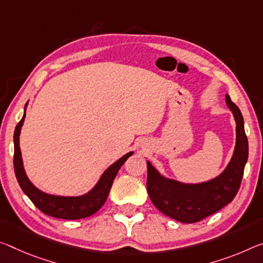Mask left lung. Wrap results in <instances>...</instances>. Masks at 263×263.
I'll list each match as a JSON object with an SVG mask.
<instances>
[{"instance_id": "obj_1", "label": "left lung", "mask_w": 263, "mask_h": 263, "mask_svg": "<svg viewBox=\"0 0 263 263\" xmlns=\"http://www.w3.org/2000/svg\"><path fill=\"white\" fill-rule=\"evenodd\" d=\"M226 103L236 123L235 148L221 174L199 184H184L158 172L147 161V192L153 205L177 221L194 223L232 202L240 189L248 159V139L241 111L226 95Z\"/></svg>"}]
</instances>
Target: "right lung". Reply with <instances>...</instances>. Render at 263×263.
<instances>
[{
    "mask_svg": "<svg viewBox=\"0 0 263 263\" xmlns=\"http://www.w3.org/2000/svg\"><path fill=\"white\" fill-rule=\"evenodd\" d=\"M27 105L28 103L24 106V115L22 119L16 125L14 132V170L21 189L42 213L53 216V218L77 220L95 214L105 203L117 173L124 162L127 160V158L132 156L133 152L126 153L120 159L115 161L110 167L104 171L93 189L85 194L78 195V197H61V195L44 193L29 180L23 167L22 154H21L20 148V133L24 118H26Z\"/></svg>",
    "mask_w": 263,
    "mask_h": 263,
    "instance_id": "1",
    "label": "right lung"
}]
</instances>
